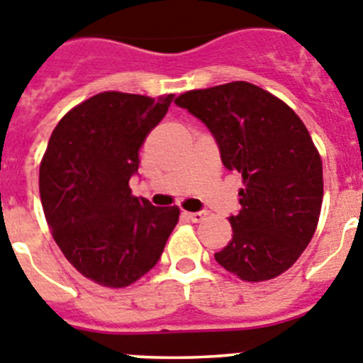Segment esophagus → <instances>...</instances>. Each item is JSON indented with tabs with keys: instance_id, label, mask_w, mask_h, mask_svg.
Wrapping results in <instances>:
<instances>
[{
	"instance_id": "obj_1",
	"label": "esophagus",
	"mask_w": 363,
	"mask_h": 363,
	"mask_svg": "<svg viewBox=\"0 0 363 363\" xmlns=\"http://www.w3.org/2000/svg\"><path fill=\"white\" fill-rule=\"evenodd\" d=\"M185 216H187L192 223H199L207 218V212H185Z\"/></svg>"
}]
</instances>
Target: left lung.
Wrapping results in <instances>:
<instances>
[{"label":"left lung","mask_w":363,"mask_h":363,"mask_svg":"<svg viewBox=\"0 0 363 363\" xmlns=\"http://www.w3.org/2000/svg\"><path fill=\"white\" fill-rule=\"evenodd\" d=\"M174 102L211 129L223 165L242 176L241 211L228 218L234 234L216 261L241 281L279 277L310 245L324 196L322 160L304 122L245 81L191 89Z\"/></svg>","instance_id":"8db88e82"}]
</instances>
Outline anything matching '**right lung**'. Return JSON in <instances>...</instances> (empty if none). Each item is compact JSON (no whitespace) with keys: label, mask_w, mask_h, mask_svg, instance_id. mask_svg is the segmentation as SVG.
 I'll use <instances>...</instances> for the list:
<instances>
[{"label":"right lung","mask_w":363,"mask_h":363,"mask_svg":"<svg viewBox=\"0 0 363 363\" xmlns=\"http://www.w3.org/2000/svg\"><path fill=\"white\" fill-rule=\"evenodd\" d=\"M158 99L102 91L69 109L39 167L46 221L69 264L106 288H125L158 262L179 218L131 194L138 152L167 113Z\"/></svg>","instance_id":"obj_1"}]
</instances>
